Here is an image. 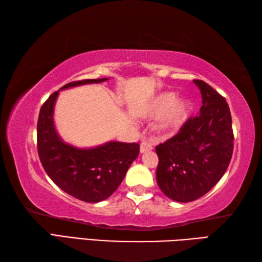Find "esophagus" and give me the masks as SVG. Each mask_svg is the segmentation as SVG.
<instances>
[{"label":"esophagus","instance_id":"1","mask_svg":"<svg viewBox=\"0 0 262 262\" xmlns=\"http://www.w3.org/2000/svg\"><path fill=\"white\" fill-rule=\"evenodd\" d=\"M152 149H153V147L151 145V143H148L146 141H144V142L141 143V149H140L141 153H146V152L152 151Z\"/></svg>","mask_w":262,"mask_h":262}]
</instances>
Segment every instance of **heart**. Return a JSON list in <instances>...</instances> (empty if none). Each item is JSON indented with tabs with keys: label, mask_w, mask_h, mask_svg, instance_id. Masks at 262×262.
<instances>
[{
	"label": "heart",
	"mask_w": 262,
	"mask_h": 262,
	"mask_svg": "<svg viewBox=\"0 0 262 262\" xmlns=\"http://www.w3.org/2000/svg\"><path fill=\"white\" fill-rule=\"evenodd\" d=\"M191 101L187 98H178L174 92H162L151 99L142 116L145 118H159L155 130L162 137H170L185 126L190 117Z\"/></svg>",
	"instance_id": "1"
}]
</instances>
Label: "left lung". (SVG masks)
<instances>
[{"label":"left lung","instance_id":"obj_1","mask_svg":"<svg viewBox=\"0 0 262 262\" xmlns=\"http://www.w3.org/2000/svg\"><path fill=\"white\" fill-rule=\"evenodd\" d=\"M203 105L176 136L157 146V181L166 197L193 202L221 180L233 153L232 117L226 100L207 83L193 80Z\"/></svg>","mask_w":262,"mask_h":262}]
</instances>
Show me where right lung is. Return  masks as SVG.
<instances>
[{"label":"right lung","instance_id":"1","mask_svg":"<svg viewBox=\"0 0 262 262\" xmlns=\"http://www.w3.org/2000/svg\"><path fill=\"white\" fill-rule=\"evenodd\" d=\"M107 80H83L60 88L42 104L37 124L38 154L46 173L66 193L86 203L102 202L117 190L138 157L140 144L109 141L94 147L72 145L58 134L54 109L59 91Z\"/></svg>","mask_w":262,"mask_h":262}]
</instances>
